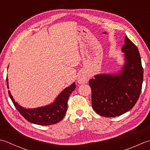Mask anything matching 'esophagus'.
I'll return each mask as SVG.
<instances>
[{
	"label": "esophagus",
	"instance_id": "obj_1",
	"mask_svg": "<svg viewBox=\"0 0 150 150\" xmlns=\"http://www.w3.org/2000/svg\"><path fill=\"white\" fill-rule=\"evenodd\" d=\"M88 76L85 75V74H81L80 76L78 77V83H86L88 81Z\"/></svg>",
	"mask_w": 150,
	"mask_h": 150
}]
</instances>
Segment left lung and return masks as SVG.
<instances>
[{"label": "left lung", "mask_w": 150, "mask_h": 150, "mask_svg": "<svg viewBox=\"0 0 150 150\" xmlns=\"http://www.w3.org/2000/svg\"><path fill=\"white\" fill-rule=\"evenodd\" d=\"M122 48L125 63L117 74L94 76L88 83L92 90V106L96 113L115 117L129 111L140 96L143 68L138 48L127 36Z\"/></svg>", "instance_id": "1"}]
</instances>
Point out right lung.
I'll use <instances>...</instances> for the list:
<instances>
[{
  "instance_id": "right-lung-1",
  "label": "right lung",
  "mask_w": 150,
  "mask_h": 150,
  "mask_svg": "<svg viewBox=\"0 0 150 150\" xmlns=\"http://www.w3.org/2000/svg\"><path fill=\"white\" fill-rule=\"evenodd\" d=\"M6 82L8 88H9L8 78H6ZM75 88L76 83L74 82L62 91L51 104L34 109L23 108L15 102L10 91H8V94L15 108L26 120L41 126H48L58 123L65 117L67 110V102L70 94L72 93Z\"/></svg>"
}]
</instances>
